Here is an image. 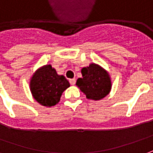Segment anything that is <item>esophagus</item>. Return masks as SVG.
Masks as SVG:
<instances>
[{
  "label": "esophagus",
  "mask_w": 153,
  "mask_h": 153,
  "mask_svg": "<svg viewBox=\"0 0 153 153\" xmlns=\"http://www.w3.org/2000/svg\"><path fill=\"white\" fill-rule=\"evenodd\" d=\"M69 83L71 85H75V79H69Z\"/></svg>",
  "instance_id": "34e87169"
}]
</instances>
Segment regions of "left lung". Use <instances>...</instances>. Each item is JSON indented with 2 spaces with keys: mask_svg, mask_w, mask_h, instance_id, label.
Masks as SVG:
<instances>
[{
  "mask_svg": "<svg viewBox=\"0 0 153 153\" xmlns=\"http://www.w3.org/2000/svg\"><path fill=\"white\" fill-rule=\"evenodd\" d=\"M82 78L77 79L76 85L86 98L100 100L110 93L111 80L109 73L96 63H90L81 69Z\"/></svg>",
  "mask_w": 153,
  "mask_h": 153,
  "instance_id": "8db88e82",
  "label": "left lung"
}]
</instances>
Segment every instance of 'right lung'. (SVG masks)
Returning <instances> with one entry per match:
<instances>
[{
	"instance_id": "add662e5",
	"label": "right lung",
	"mask_w": 153,
	"mask_h": 153,
	"mask_svg": "<svg viewBox=\"0 0 153 153\" xmlns=\"http://www.w3.org/2000/svg\"><path fill=\"white\" fill-rule=\"evenodd\" d=\"M70 86L66 78L59 75L50 64L39 68L30 80L33 98L42 105L51 107L58 104L63 92Z\"/></svg>"
}]
</instances>
